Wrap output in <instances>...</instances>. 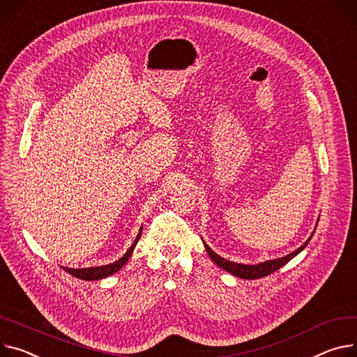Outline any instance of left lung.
I'll use <instances>...</instances> for the list:
<instances>
[{
	"instance_id": "8db88e82",
	"label": "left lung",
	"mask_w": 357,
	"mask_h": 357,
	"mask_svg": "<svg viewBox=\"0 0 357 357\" xmlns=\"http://www.w3.org/2000/svg\"><path fill=\"white\" fill-rule=\"evenodd\" d=\"M309 241H310V238H309L303 245H301V248H298L296 252H293V253H290V255H287V256H284V257H282V259L268 260V261L259 263V264H255V266L238 264V263H234V261H229V260L220 257L218 255H215L206 243H204V248H206L208 256L211 257V260H213L217 266H220L222 268H225L226 271L234 274V276H237V278H240V279H248V280L250 279V280H255V279L264 278V276H267V274H271L273 271H276V270H279L280 267H283L287 261H290L294 256H297L301 250H303V249L306 248V245H307Z\"/></svg>"
}]
</instances>
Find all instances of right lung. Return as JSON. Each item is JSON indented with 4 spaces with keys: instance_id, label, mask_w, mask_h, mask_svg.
<instances>
[{
    "instance_id": "obj_1",
    "label": "right lung",
    "mask_w": 357,
    "mask_h": 357,
    "mask_svg": "<svg viewBox=\"0 0 357 357\" xmlns=\"http://www.w3.org/2000/svg\"><path fill=\"white\" fill-rule=\"evenodd\" d=\"M142 231H143V227L140 229L139 234H137L134 243L131 244V248L126 252V255L121 259H119L117 261L112 263V264L100 266V267H87V268H68V267H63V268L67 273H70L71 276H74L77 279H81V280H98V279H104V278L109 276V274L119 271L126 264V261L130 259V256H131V253H132V250L135 248L137 241H139L140 237H142Z\"/></svg>"
}]
</instances>
